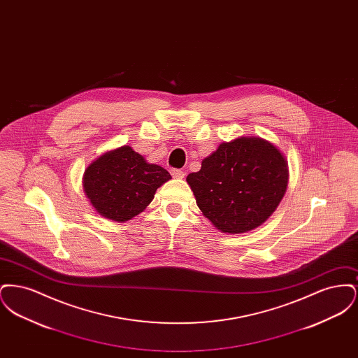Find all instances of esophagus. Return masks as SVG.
<instances>
[{
  "mask_svg": "<svg viewBox=\"0 0 358 358\" xmlns=\"http://www.w3.org/2000/svg\"><path fill=\"white\" fill-rule=\"evenodd\" d=\"M171 173L174 178H184L185 177V173L180 171V169H171Z\"/></svg>",
  "mask_w": 358,
  "mask_h": 358,
  "instance_id": "obj_1",
  "label": "esophagus"
}]
</instances>
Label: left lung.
Listing matches in <instances>:
<instances>
[{"mask_svg": "<svg viewBox=\"0 0 358 358\" xmlns=\"http://www.w3.org/2000/svg\"><path fill=\"white\" fill-rule=\"evenodd\" d=\"M187 181L200 210L219 231L244 234L278 208L287 189L289 169L271 142L240 136L222 143Z\"/></svg>", "mask_w": 358, "mask_h": 358, "instance_id": "1", "label": "left lung"}]
</instances>
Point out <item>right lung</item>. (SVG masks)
<instances>
[{
  "instance_id": "right-lung-1",
  "label": "right lung",
  "mask_w": 358,
  "mask_h": 358,
  "mask_svg": "<svg viewBox=\"0 0 358 358\" xmlns=\"http://www.w3.org/2000/svg\"><path fill=\"white\" fill-rule=\"evenodd\" d=\"M169 171L148 164L130 146L95 159L85 171V196L103 217L124 222L152 203L158 187L171 180Z\"/></svg>"
}]
</instances>
